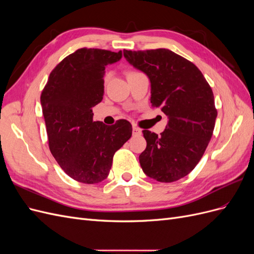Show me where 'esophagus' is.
<instances>
[{
	"label": "esophagus",
	"instance_id": "esophagus-1",
	"mask_svg": "<svg viewBox=\"0 0 254 254\" xmlns=\"http://www.w3.org/2000/svg\"><path fill=\"white\" fill-rule=\"evenodd\" d=\"M132 133H133V135H141L142 134V130L140 128L133 126L132 127Z\"/></svg>",
	"mask_w": 254,
	"mask_h": 254
}]
</instances>
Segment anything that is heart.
<instances>
[{
    "label": "heart",
    "mask_w": 254,
    "mask_h": 254,
    "mask_svg": "<svg viewBox=\"0 0 254 254\" xmlns=\"http://www.w3.org/2000/svg\"><path fill=\"white\" fill-rule=\"evenodd\" d=\"M131 73H134V72H130V73H129V74H131Z\"/></svg>",
    "instance_id": "obj_1"
}]
</instances>
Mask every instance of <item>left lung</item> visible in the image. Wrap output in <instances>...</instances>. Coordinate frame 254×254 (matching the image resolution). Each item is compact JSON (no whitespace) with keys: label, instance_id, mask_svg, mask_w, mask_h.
<instances>
[{"label":"left lung","instance_id":"8db88e82","mask_svg":"<svg viewBox=\"0 0 254 254\" xmlns=\"http://www.w3.org/2000/svg\"><path fill=\"white\" fill-rule=\"evenodd\" d=\"M124 57L149 78L151 106L168 117L161 135L143 130L142 170L159 182L179 180L194 170L212 137L217 118L212 89L194 64L170 50H124Z\"/></svg>","mask_w":254,"mask_h":254}]
</instances>
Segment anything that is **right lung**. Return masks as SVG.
Segmentation results:
<instances>
[{
  "label": "right lung",
  "instance_id": "add662e5",
  "mask_svg": "<svg viewBox=\"0 0 254 254\" xmlns=\"http://www.w3.org/2000/svg\"><path fill=\"white\" fill-rule=\"evenodd\" d=\"M122 56V51L79 49L54 68L42 91L50 150L76 181L94 184L105 180L114 152L132 134L128 121L108 126L94 122L92 112L103 99L106 66Z\"/></svg>",
  "mask_w": 254,
  "mask_h": 254
}]
</instances>
